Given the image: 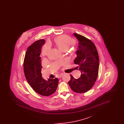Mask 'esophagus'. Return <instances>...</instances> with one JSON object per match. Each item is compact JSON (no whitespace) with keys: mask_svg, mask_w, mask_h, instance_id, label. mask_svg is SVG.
<instances>
[{"mask_svg":"<svg viewBox=\"0 0 124 124\" xmlns=\"http://www.w3.org/2000/svg\"><path fill=\"white\" fill-rule=\"evenodd\" d=\"M62 75H63V74H60V75H59L58 76V78H61L62 76Z\"/></svg>","mask_w":124,"mask_h":124,"instance_id":"esophagus-1","label":"esophagus"}]
</instances>
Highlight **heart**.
<instances>
[{"mask_svg":"<svg viewBox=\"0 0 124 124\" xmlns=\"http://www.w3.org/2000/svg\"><path fill=\"white\" fill-rule=\"evenodd\" d=\"M55 43L60 50L64 51L72 45L74 43V40L68 36L62 35L56 39Z\"/></svg>","mask_w":124,"mask_h":124,"instance_id":"heart-1","label":"heart"}]
</instances>
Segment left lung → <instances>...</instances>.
<instances>
[{"label": "left lung", "instance_id": "1", "mask_svg": "<svg viewBox=\"0 0 124 124\" xmlns=\"http://www.w3.org/2000/svg\"><path fill=\"white\" fill-rule=\"evenodd\" d=\"M79 43L74 61L77 69L81 72L80 78L76 79L71 75L68 84L76 93L87 92L93 87L99 74V58L94 44L85 37L74 33Z\"/></svg>", "mask_w": 124, "mask_h": 124}]
</instances>
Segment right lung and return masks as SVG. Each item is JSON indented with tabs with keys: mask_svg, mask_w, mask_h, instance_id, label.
<instances>
[{
	"mask_svg": "<svg viewBox=\"0 0 124 124\" xmlns=\"http://www.w3.org/2000/svg\"><path fill=\"white\" fill-rule=\"evenodd\" d=\"M45 40H37L27 48L24 60V71L25 78L30 86L39 94L49 96L57 88L58 78H48L46 81L42 77L41 49Z\"/></svg>",
	"mask_w": 124,
	"mask_h": 124,
	"instance_id": "1",
	"label": "right lung"
}]
</instances>
